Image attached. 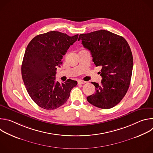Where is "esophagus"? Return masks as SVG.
Returning <instances> with one entry per match:
<instances>
[{
    "label": "esophagus",
    "mask_w": 153,
    "mask_h": 153,
    "mask_svg": "<svg viewBox=\"0 0 153 153\" xmlns=\"http://www.w3.org/2000/svg\"><path fill=\"white\" fill-rule=\"evenodd\" d=\"M86 83L85 81L83 80H79L78 81V84H85Z\"/></svg>",
    "instance_id": "34e87169"
}]
</instances>
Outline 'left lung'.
Wrapping results in <instances>:
<instances>
[{"label": "left lung", "mask_w": 153, "mask_h": 153, "mask_svg": "<svg viewBox=\"0 0 153 153\" xmlns=\"http://www.w3.org/2000/svg\"><path fill=\"white\" fill-rule=\"evenodd\" d=\"M84 48L90 51L96 67L101 66V83L91 82L96 93L87 97L93 105L110 109L125 96L131 79L133 58L126 40L122 36L100 30L79 35Z\"/></svg>", "instance_id": "1"}]
</instances>
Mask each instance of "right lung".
Segmentation results:
<instances>
[{"label":"right lung","mask_w":153,"mask_h":153,"mask_svg":"<svg viewBox=\"0 0 153 153\" xmlns=\"http://www.w3.org/2000/svg\"><path fill=\"white\" fill-rule=\"evenodd\" d=\"M78 34L69 36L59 31H50L34 37L28 43L22 64V76L28 93L42 108L54 110L68 99L77 82L68 79L56 81L57 67Z\"/></svg>","instance_id":"right-lung-1"}]
</instances>
